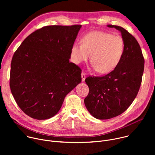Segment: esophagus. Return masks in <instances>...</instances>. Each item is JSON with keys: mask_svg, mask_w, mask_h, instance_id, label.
Masks as SVG:
<instances>
[{"mask_svg": "<svg viewBox=\"0 0 155 155\" xmlns=\"http://www.w3.org/2000/svg\"><path fill=\"white\" fill-rule=\"evenodd\" d=\"M85 78H86V74L84 72H82L81 73V80H82V81H84Z\"/></svg>", "mask_w": 155, "mask_h": 155, "instance_id": "1", "label": "esophagus"}]
</instances>
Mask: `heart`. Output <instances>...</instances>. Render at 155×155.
Segmentation results:
<instances>
[{"label": "heart", "instance_id": "heart-1", "mask_svg": "<svg viewBox=\"0 0 155 155\" xmlns=\"http://www.w3.org/2000/svg\"><path fill=\"white\" fill-rule=\"evenodd\" d=\"M124 51V43L118 35L94 31L81 39V44L72 47V58L77 64L86 61L91 54L93 69L100 74L114 71L120 63Z\"/></svg>", "mask_w": 155, "mask_h": 155}]
</instances>
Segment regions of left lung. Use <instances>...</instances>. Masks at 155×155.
Segmentation results:
<instances>
[{
  "label": "left lung",
  "mask_w": 155,
  "mask_h": 155,
  "mask_svg": "<svg viewBox=\"0 0 155 155\" xmlns=\"http://www.w3.org/2000/svg\"><path fill=\"white\" fill-rule=\"evenodd\" d=\"M120 31L124 43L123 57L116 68L102 77H88L89 93L85 106L91 115L107 120L123 114L139 92L144 69V58L137 40L123 28L107 25Z\"/></svg>",
  "instance_id": "8db88e82"
}]
</instances>
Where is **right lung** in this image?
Segmentation results:
<instances>
[{
	"label": "right lung",
	"instance_id": "add662e5",
	"mask_svg": "<svg viewBox=\"0 0 155 155\" xmlns=\"http://www.w3.org/2000/svg\"><path fill=\"white\" fill-rule=\"evenodd\" d=\"M81 27H43L27 37L15 52L10 90L19 107L30 117H54L66 95L81 81V69L69 62Z\"/></svg>",
	"mask_w": 155,
	"mask_h": 155
}]
</instances>
